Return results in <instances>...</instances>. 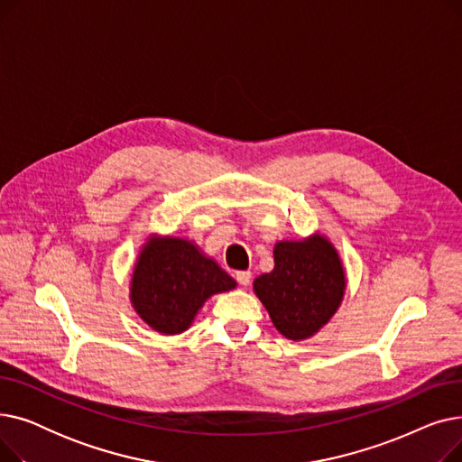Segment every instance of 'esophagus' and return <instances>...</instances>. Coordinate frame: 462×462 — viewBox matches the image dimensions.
Masks as SVG:
<instances>
[{"mask_svg": "<svg viewBox=\"0 0 462 462\" xmlns=\"http://www.w3.org/2000/svg\"><path fill=\"white\" fill-rule=\"evenodd\" d=\"M251 272H237L236 273V279H237V282L241 284V286H247L249 282H251Z\"/></svg>", "mask_w": 462, "mask_h": 462, "instance_id": "1", "label": "esophagus"}]
</instances>
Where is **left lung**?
I'll return each mask as SVG.
<instances>
[{"label": "left lung", "mask_w": 462, "mask_h": 462, "mask_svg": "<svg viewBox=\"0 0 462 462\" xmlns=\"http://www.w3.org/2000/svg\"><path fill=\"white\" fill-rule=\"evenodd\" d=\"M273 258V270L254 279V294L281 335L303 341L341 307L346 290L343 260L322 234L277 241Z\"/></svg>", "instance_id": "left-lung-1"}]
</instances>
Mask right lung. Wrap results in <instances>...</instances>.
<instances>
[{"label":"right lung","mask_w":462,"mask_h":462,"mask_svg":"<svg viewBox=\"0 0 462 462\" xmlns=\"http://www.w3.org/2000/svg\"><path fill=\"white\" fill-rule=\"evenodd\" d=\"M237 282L187 237L152 236L131 277V305L161 335L187 331L202 305Z\"/></svg>","instance_id":"obj_1"}]
</instances>
